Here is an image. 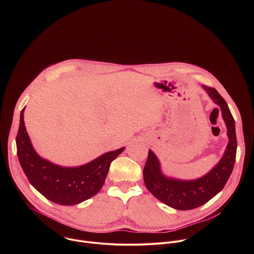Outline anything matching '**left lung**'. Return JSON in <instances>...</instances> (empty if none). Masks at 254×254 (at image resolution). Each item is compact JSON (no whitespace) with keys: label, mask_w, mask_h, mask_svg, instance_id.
I'll list each match as a JSON object with an SVG mask.
<instances>
[{"label":"left lung","mask_w":254,"mask_h":254,"mask_svg":"<svg viewBox=\"0 0 254 254\" xmlns=\"http://www.w3.org/2000/svg\"><path fill=\"white\" fill-rule=\"evenodd\" d=\"M214 103L219 106L227 127L229 138L226 150L215 167L206 175L195 180H180L165 176L161 164L153 151L143 168V181L148 190L164 204L177 210H191L202 206L218 194L232 173L237 150L235 122L223 97L215 88L202 86ZM215 110L219 113L218 108Z\"/></svg>","instance_id":"8db88e82"}]
</instances>
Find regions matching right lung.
Here are the masks:
<instances>
[{"label":"right lung","instance_id":"add662e5","mask_svg":"<svg viewBox=\"0 0 254 254\" xmlns=\"http://www.w3.org/2000/svg\"><path fill=\"white\" fill-rule=\"evenodd\" d=\"M24 110L16 137L20 165L31 185L48 200L59 205H76L96 195L104 184L111 163L125 147L107 152L93 161L73 168L55 165L34 150L24 123Z\"/></svg>","mask_w":254,"mask_h":254}]
</instances>
